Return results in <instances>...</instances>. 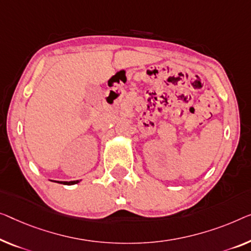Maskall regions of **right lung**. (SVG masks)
Returning a JSON list of instances; mask_svg holds the SVG:
<instances>
[{"mask_svg": "<svg viewBox=\"0 0 251 251\" xmlns=\"http://www.w3.org/2000/svg\"><path fill=\"white\" fill-rule=\"evenodd\" d=\"M81 180H73V181H55V182H61L63 185H75L77 182H80Z\"/></svg>", "mask_w": 251, "mask_h": 251, "instance_id": "right-lung-1", "label": "right lung"}]
</instances>
